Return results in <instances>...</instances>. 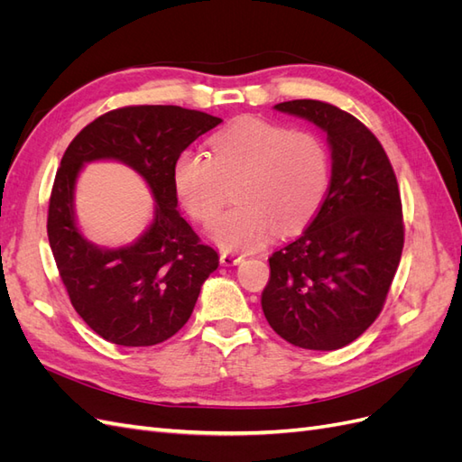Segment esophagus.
Here are the masks:
<instances>
[{"instance_id": "obj_1", "label": "esophagus", "mask_w": 462, "mask_h": 462, "mask_svg": "<svg viewBox=\"0 0 462 462\" xmlns=\"http://www.w3.org/2000/svg\"><path fill=\"white\" fill-rule=\"evenodd\" d=\"M219 262H221L223 265H236V263L243 262V256L233 254V253H221Z\"/></svg>"}]
</instances>
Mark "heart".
I'll use <instances>...</instances> for the list:
<instances>
[{
  "label": "heart",
  "mask_w": 462,
  "mask_h": 462,
  "mask_svg": "<svg viewBox=\"0 0 462 462\" xmlns=\"http://www.w3.org/2000/svg\"><path fill=\"white\" fill-rule=\"evenodd\" d=\"M209 153L183 150L173 163L180 204L202 226H212L234 187L237 204L214 226L226 250L260 248L275 231L309 223L324 202L329 158L312 133L289 131L273 121L243 117L216 133Z\"/></svg>",
  "instance_id": "b5f03b06"
}]
</instances>
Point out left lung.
Here are the masks:
<instances>
[{
    "label": "left lung",
    "mask_w": 462,
    "mask_h": 462,
    "mask_svg": "<svg viewBox=\"0 0 462 462\" xmlns=\"http://www.w3.org/2000/svg\"><path fill=\"white\" fill-rule=\"evenodd\" d=\"M275 109L328 134L331 180L310 226L272 254L262 310L291 345L335 351L380 316L399 268L404 223L397 177L374 133L337 106L291 100Z\"/></svg>",
    "instance_id": "8db88e82"
}]
</instances>
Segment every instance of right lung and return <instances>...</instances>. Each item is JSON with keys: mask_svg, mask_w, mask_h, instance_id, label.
Returning <instances> with one entry per match:
<instances>
[{"mask_svg": "<svg viewBox=\"0 0 462 462\" xmlns=\"http://www.w3.org/2000/svg\"><path fill=\"white\" fill-rule=\"evenodd\" d=\"M219 117L179 106H127L94 119L67 146L48 208V239L77 314L109 343L152 346L187 324L219 256L177 212L173 163ZM117 159L144 177L157 216L131 247L97 249L79 235L72 212L79 167Z\"/></svg>", "mask_w": 462, "mask_h": 462, "instance_id": "1", "label": "right lung"}]
</instances>
